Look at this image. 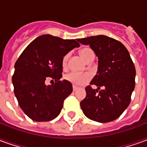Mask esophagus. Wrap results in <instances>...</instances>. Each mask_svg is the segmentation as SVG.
Instances as JSON below:
<instances>
[{
  "label": "esophagus",
  "instance_id": "obj_1",
  "mask_svg": "<svg viewBox=\"0 0 147 147\" xmlns=\"http://www.w3.org/2000/svg\"><path fill=\"white\" fill-rule=\"evenodd\" d=\"M72 88H73V91H74V92H75V91H76L77 90H78V87H77V86H72Z\"/></svg>",
  "mask_w": 147,
  "mask_h": 147
}]
</instances>
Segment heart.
<instances>
[{
    "instance_id": "heart-1",
    "label": "heart",
    "mask_w": 147,
    "mask_h": 147,
    "mask_svg": "<svg viewBox=\"0 0 147 147\" xmlns=\"http://www.w3.org/2000/svg\"><path fill=\"white\" fill-rule=\"evenodd\" d=\"M81 57L87 62L93 61L94 59V53L91 49L83 48L80 51ZM69 54L67 53L64 56L62 60V64L64 67H66L68 61ZM64 79L69 83H72L76 86H83L85 85L91 79V75L88 72H78V71H71L64 76Z\"/></svg>"
}]
</instances>
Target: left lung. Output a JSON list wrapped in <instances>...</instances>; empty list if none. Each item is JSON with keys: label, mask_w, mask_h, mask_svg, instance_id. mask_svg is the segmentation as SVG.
I'll list each match as a JSON object with an SVG mask.
<instances>
[{"label": "left lung", "mask_w": 147, "mask_h": 147, "mask_svg": "<svg viewBox=\"0 0 147 147\" xmlns=\"http://www.w3.org/2000/svg\"><path fill=\"white\" fill-rule=\"evenodd\" d=\"M78 41L89 45L98 57V72L85 88L86 98L80 102L83 113L100 123L116 120L129 105L136 85V67L129 53L121 42L105 35ZM91 85L98 89H93Z\"/></svg>", "instance_id": "left-lung-1"}]
</instances>
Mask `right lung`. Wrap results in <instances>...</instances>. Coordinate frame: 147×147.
I'll return each mask as SVG.
<instances>
[{
  "label": "right lung",
  "mask_w": 147,
  "mask_h": 147,
  "mask_svg": "<svg viewBox=\"0 0 147 147\" xmlns=\"http://www.w3.org/2000/svg\"><path fill=\"white\" fill-rule=\"evenodd\" d=\"M78 39H62L50 34L38 37L27 45L15 64L12 76L15 95L24 113L34 121H49L57 117L72 85L61 80L62 60L80 46ZM48 78L55 83L46 86Z\"/></svg>",
  "instance_id": "1"
}]
</instances>
